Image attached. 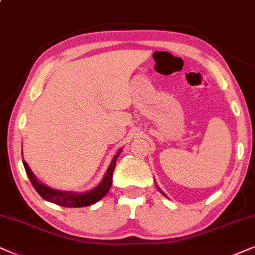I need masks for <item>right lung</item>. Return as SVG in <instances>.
<instances>
[{
  "label": "right lung",
  "mask_w": 255,
  "mask_h": 255,
  "mask_svg": "<svg viewBox=\"0 0 255 255\" xmlns=\"http://www.w3.org/2000/svg\"><path fill=\"white\" fill-rule=\"evenodd\" d=\"M121 153V150H119L117 155L113 159L111 166L107 170V173L105 174V178L100 182L99 186H96L92 191L82 193V194H75V193H66V192H59L55 189H51L49 187L42 185L35 179V176L31 173L30 168H29L27 162L23 161V166L27 173L29 180H30L31 185L34 186V188L36 189V192L40 194L42 198L47 201L53 202V204L60 205L62 207H69V208H76V207H86V206L93 205L95 202H98L99 200H101L104 196L109 192V188L112 186V180H113V172L115 169V165H117V160L119 154Z\"/></svg>",
  "instance_id": "add662e5"
}]
</instances>
